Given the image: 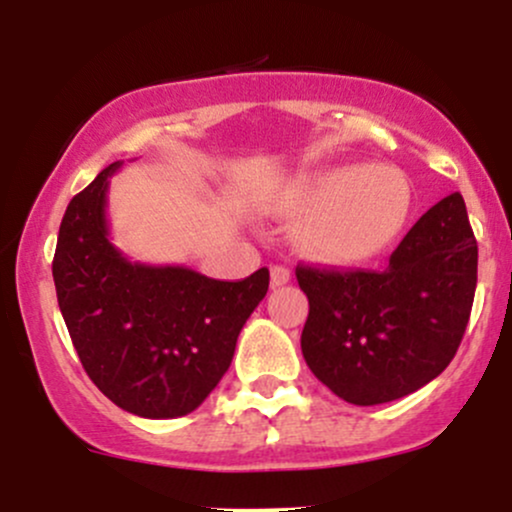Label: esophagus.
<instances>
[{"instance_id":"obj_1","label":"esophagus","mask_w":512,"mask_h":512,"mask_svg":"<svg viewBox=\"0 0 512 512\" xmlns=\"http://www.w3.org/2000/svg\"><path fill=\"white\" fill-rule=\"evenodd\" d=\"M291 281V269L289 267H281V264H274L272 267V286H284Z\"/></svg>"}]
</instances>
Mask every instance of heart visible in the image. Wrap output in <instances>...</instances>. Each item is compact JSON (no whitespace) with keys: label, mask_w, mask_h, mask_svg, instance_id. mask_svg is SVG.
Masks as SVG:
<instances>
[{"label":"heart","mask_w":512,"mask_h":512,"mask_svg":"<svg viewBox=\"0 0 512 512\" xmlns=\"http://www.w3.org/2000/svg\"><path fill=\"white\" fill-rule=\"evenodd\" d=\"M414 192L395 166H334L286 182L269 199L276 219H298L291 245L320 267H356L390 248Z\"/></svg>","instance_id":"1"}]
</instances>
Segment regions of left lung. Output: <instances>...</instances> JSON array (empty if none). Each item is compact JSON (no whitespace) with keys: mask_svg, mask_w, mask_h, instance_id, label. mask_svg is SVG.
<instances>
[{"mask_svg":"<svg viewBox=\"0 0 512 512\" xmlns=\"http://www.w3.org/2000/svg\"><path fill=\"white\" fill-rule=\"evenodd\" d=\"M477 240L460 192L411 226L383 272L296 267L310 313L301 349L344 402L373 407L438 378L467 330Z\"/></svg>","mask_w":512,"mask_h":512,"instance_id":"8db88e82","label":"left lung"}]
</instances>
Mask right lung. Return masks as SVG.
<instances>
[{
	"instance_id": "add662e5",
	"label": "right lung",
	"mask_w": 512,
	"mask_h": 512,
	"mask_svg": "<svg viewBox=\"0 0 512 512\" xmlns=\"http://www.w3.org/2000/svg\"><path fill=\"white\" fill-rule=\"evenodd\" d=\"M110 163L69 202L52 279L88 378L110 402L144 416L195 411L233 361L238 334L269 289V269L219 281L190 267L129 262L110 243Z\"/></svg>"
}]
</instances>
